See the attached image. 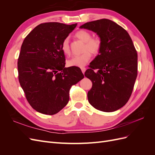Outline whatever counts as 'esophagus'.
Instances as JSON below:
<instances>
[{"label": "esophagus", "mask_w": 155, "mask_h": 155, "mask_svg": "<svg viewBox=\"0 0 155 155\" xmlns=\"http://www.w3.org/2000/svg\"><path fill=\"white\" fill-rule=\"evenodd\" d=\"M81 71H82V72H83V74H84L85 73V70H86V68H85V67H82L81 68Z\"/></svg>", "instance_id": "1"}]
</instances>
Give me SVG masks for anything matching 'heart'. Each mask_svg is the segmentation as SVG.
<instances>
[{
	"mask_svg": "<svg viewBox=\"0 0 155 155\" xmlns=\"http://www.w3.org/2000/svg\"><path fill=\"white\" fill-rule=\"evenodd\" d=\"M78 39L85 43L83 46L84 52L81 55L74 56L67 61L68 67H83L91 58V53L96 55L100 53L101 49V41L99 38H92L91 34L85 30H79L75 34ZM61 50L66 55H70V48L68 38L64 39L61 44Z\"/></svg>",
	"mask_w": 155,
	"mask_h": 155,
	"instance_id": "b5f03b06",
	"label": "heart"
}]
</instances>
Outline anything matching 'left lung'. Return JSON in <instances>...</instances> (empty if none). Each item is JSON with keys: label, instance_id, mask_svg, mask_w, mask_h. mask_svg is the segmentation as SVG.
Here are the masks:
<instances>
[{"label": "left lung", "instance_id": "8db88e82", "mask_svg": "<svg viewBox=\"0 0 155 155\" xmlns=\"http://www.w3.org/2000/svg\"><path fill=\"white\" fill-rule=\"evenodd\" d=\"M80 28L96 33L102 43L85 73L92 83L88 102L101 111L118 110L129 100L137 77L138 55L133 41L124 28L107 18L87 22Z\"/></svg>", "mask_w": 155, "mask_h": 155}]
</instances>
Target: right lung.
Segmentation results:
<instances>
[{
	"instance_id": "right-lung-1",
	"label": "right lung",
	"mask_w": 155,
	"mask_h": 155,
	"mask_svg": "<svg viewBox=\"0 0 155 155\" xmlns=\"http://www.w3.org/2000/svg\"><path fill=\"white\" fill-rule=\"evenodd\" d=\"M77 26L45 22L22 44L17 62L18 81L27 101L42 114L53 115L67 105L72 86L84 78L77 67H65L61 44Z\"/></svg>"
}]
</instances>
